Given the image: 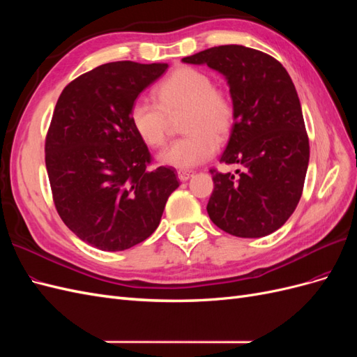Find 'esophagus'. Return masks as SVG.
Here are the masks:
<instances>
[{
	"mask_svg": "<svg viewBox=\"0 0 357 357\" xmlns=\"http://www.w3.org/2000/svg\"><path fill=\"white\" fill-rule=\"evenodd\" d=\"M192 176H193L192 171H183V169H180V171L177 172V177H178L180 181H186V180H189Z\"/></svg>",
	"mask_w": 357,
	"mask_h": 357,
	"instance_id": "34e87169",
	"label": "esophagus"
}]
</instances>
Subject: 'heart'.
<instances>
[{
  "label": "heart",
  "instance_id": "heart-1",
  "mask_svg": "<svg viewBox=\"0 0 357 357\" xmlns=\"http://www.w3.org/2000/svg\"><path fill=\"white\" fill-rule=\"evenodd\" d=\"M158 104L144 98L134 101L129 109V121L135 134L150 147L165 143L168 117L185 112L181 117V132L158 155L160 165L176 169H189L210 159L218 142L229 137L235 109L225 92L214 88L208 74L192 67H180L162 80L155 91Z\"/></svg>",
  "mask_w": 357,
  "mask_h": 357
}]
</instances>
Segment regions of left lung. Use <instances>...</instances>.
<instances>
[{
  "label": "left lung",
  "instance_id": "8db88e82",
  "mask_svg": "<svg viewBox=\"0 0 357 357\" xmlns=\"http://www.w3.org/2000/svg\"><path fill=\"white\" fill-rule=\"evenodd\" d=\"M225 75L235 109L228 146L220 158L244 172L210 169L211 222L241 238L275 232L295 211L304 189L310 144L301 102L286 68L256 49L226 45L183 58Z\"/></svg>",
  "mask_w": 357,
  "mask_h": 357
}]
</instances>
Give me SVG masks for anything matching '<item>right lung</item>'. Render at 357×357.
<instances>
[{
  "instance_id": "1",
  "label": "right lung",
  "mask_w": 357,
  "mask_h": 357,
  "mask_svg": "<svg viewBox=\"0 0 357 357\" xmlns=\"http://www.w3.org/2000/svg\"><path fill=\"white\" fill-rule=\"evenodd\" d=\"M168 63L109 62L62 91L46 137V168L62 222L82 241L121 252L152 235L176 169L147 171L152 160L129 109Z\"/></svg>"
}]
</instances>
